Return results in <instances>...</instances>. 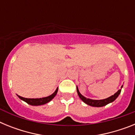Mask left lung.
<instances>
[{
  "instance_id": "8db88e82",
  "label": "left lung",
  "mask_w": 135,
  "mask_h": 135,
  "mask_svg": "<svg viewBox=\"0 0 135 135\" xmlns=\"http://www.w3.org/2000/svg\"><path fill=\"white\" fill-rule=\"evenodd\" d=\"M76 89H77V93H78V96L82 99V101H84L86 104L89 105L90 106H93V107H103V106L108 105V103H112V102H113L118 97V95L120 93V92H121V89H120L114 95H112V96L108 97V98L102 100H93L90 99H87L86 97H84V96H82L80 94V93L79 92V90H78V87H76Z\"/></svg>"
}]
</instances>
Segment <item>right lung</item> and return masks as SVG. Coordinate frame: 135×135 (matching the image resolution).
<instances>
[{
	"label": "right lung",
	"instance_id": "obj_1",
	"mask_svg": "<svg viewBox=\"0 0 135 135\" xmlns=\"http://www.w3.org/2000/svg\"><path fill=\"white\" fill-rule=\"evenodd\" d=\"M57 91H58V88L56 89L55 91L51 95L46 97H43V98H40V99H27L25 98V97H22L18 96L19 98L21 99V100L24 101L28 104L31 105H44L47 103L48 102L51 101V100L54 98L55 95H57Z\"/></svg>",
	"mask_w": 135,
	"mask_h": 135
}]
</instances>
